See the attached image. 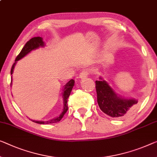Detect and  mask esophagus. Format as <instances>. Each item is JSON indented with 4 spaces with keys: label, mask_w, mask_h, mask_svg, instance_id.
Wrapping results in <instances>:
<instances>
[{
    "label": "esophagus",
    "mask_w": 157,
    "mask_h": 157,
    "mask_svg": "<svg viewBox=\"0 0 157 157\" xmlns=\"http://www.w3.org/2000/svg\"><path fill=\"white\" fill-rule=\"evenodd\" d=\"M89 75V72L88 71H82V72L79 73V78L82 79H84L86 78Z\"/></svg>",
    "instance_id": "34e87169"
}]
</instances>
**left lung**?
Returning <instances> with one entry per match:
<instances>
[{
  "label": "left lung",
  "mask_w": 157,
  "mask_h": 157,
  "mask_svg": "<svg viewBox=\"0 0 157 157\" xmlns=\"http://www.w3.org/2000/svg\"><path fill=\"white\" fill-rule=\"evenodd\" d=\"M96 82L97 102L100 109L113 118H121L130 113L137 104L135 99H125L119 97L106 81L101 77Z\"/></svg>",
  "instance_id": "obj_1"
}]
</instances>
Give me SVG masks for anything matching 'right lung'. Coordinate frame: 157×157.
Segmentation results:
<instances>
[{"mask_svg":"<svg viewBox=\"0 0 157 157\" xmlns=\"http://www.w3.org/2000/svg\"><path fill=\"white\" fill-rule=\"evenodd\" d=\"M45 46V44L43 41V39H42L41 37L40 36H37V37H33L30 39L29 41H28L26 44L24 46V47L22 48V51H20V53H19V55L16 57L15 58V62L14 63L13 66H12L11 68V71H10V74L13 75V71L14 68H15V65L17 63V60H20L21 58H22L23 57H25V56L28 54L29 52H31L32 51L34 50V49H36L39 47H44ZM12 80H13V77L11 76V83L10 85H12ZM75 85V80L74 79H71L68 82L66 83V85L64 86V89L63 90V110L62 113L60 114L59 116L56 117V118L52 119V120L48 121H32L34 123H39V124H49V123H57L59 122V121L61 120L63 117L65 115V113H66L67 109V99H68L69 96L71 95V91L73 88V86Z\"/></svg>","mask_w":157,"mask_h":157,"instance_id":"add662e5","label":"right lung"}]
</instances>
